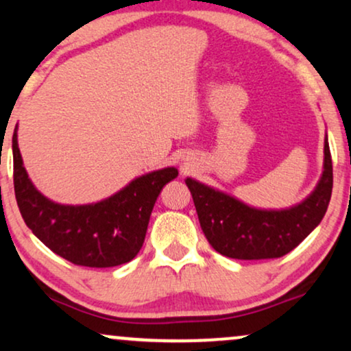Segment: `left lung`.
<instances>
[{
	"instance_id": "left-lung-1",
	"label": "left lung",
	"mask_w": 351,
	"mask_h": 351,
	"mask_svg": "<svg viewBox=\"0 0 351 351\" xmlns=\"http://www.w3.org/2000/svg\"><path fill=\"white\" fill-rule=\"evenodd\" d=\"M207 241L232 259H275L295 250L321 223L330 202L334 173L329 143L324 144V171L313 194L285 210H259L196 180L186 178Z\"/></svg>"
}]
</instances>
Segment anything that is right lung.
<instances>
[{
    "label": "right lung",
    "instance_id": "obj_1",
    "mask_svg": "<svg viewBox=\"0 0 351 351\" xmlns=\"http://www.w3.org/2000/svg\"><path fill=\"white\" fill-rule=\"evenodd\" d=\"M12 157L16 201L25 225L55 254L84 267H114L134 259L158 194L178 176L176 168H163L139 176L105 201L63 206L34 188L22 165L16 131Z\"/></svg>",
    "mask_w": 351,
    "mask_h": 351
}]
</instances>
